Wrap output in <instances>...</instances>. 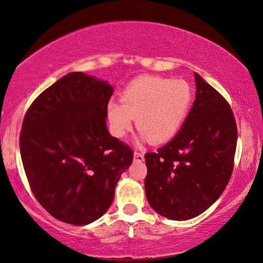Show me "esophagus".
Returning a JSON list of instances; mask_svg holds the SVG:
<instances>
[{"label": "esophagus", "instance_id": "34e87169", "mask_svg": "<svg viewBox=\"0 0 263 263\" xmlns=\"http://www.w3.org/2000/svg\"><path fill=\"white\" fill-rule=\"evenodd\" d=\"M134 160L135 161H143V153L135 151V152H134Z\"/></svg>", "mask_w": 263, "mask_h": 263}]
</instances>
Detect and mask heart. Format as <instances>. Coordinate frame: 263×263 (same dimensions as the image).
<instances>
[{"mask_svg":"<svg viewBox=\"0 0 263 263\" xmlns=\"http://www.w3.org/2000/svg\"><path fill=\"white\" fill-rule=\"evenodd\" d=\"M194 91L183 79L141 77L121 93V103L110 100L106 117L110 130L123 138L133 127V118L143 139L166 142L179 132L188 117Z\"/></svg>","mask_w":263,"mask_h":263,"instance_id":"1","label":"heart"}]
</instances>
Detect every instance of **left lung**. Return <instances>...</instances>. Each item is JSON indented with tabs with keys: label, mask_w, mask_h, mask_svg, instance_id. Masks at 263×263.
<instances>
[{
	"label": "left lung",
	"mask_w": 263,
	"mask_h": 263,
	"mask_svg": "<svg viewBox=\"0 0 263 263\" xmlns=\"http://www.w3.org/2000/svg\"><path fill=\"white\" fill-rule=\"evenodd\" d=\"M196 96L181 130L145 154L146 197L157 213L188 220L219 199L231 178L237 145L235 116L226 99L195 73Z\"/></svg>",
	"instance_id": "obj_1"
}]
</instances>
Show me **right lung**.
<instances>
[{"label": "right lung", "instance_id": "obj_1", "mask_svg": "<svg viewBox=\"0 0 263 263\" xmlns=\"http://www.w3.org/2000/svg\"><path fill=\"white\" fill-rule=\"evenodd\" d=\"M112 93L106 81L74 71L42 92L25 115L20 153L31 190L67 224L102 217L133 163V149L106 128Z\"/></svg>", "mask_w": 263, "mask_h": 263}]
</instances>
